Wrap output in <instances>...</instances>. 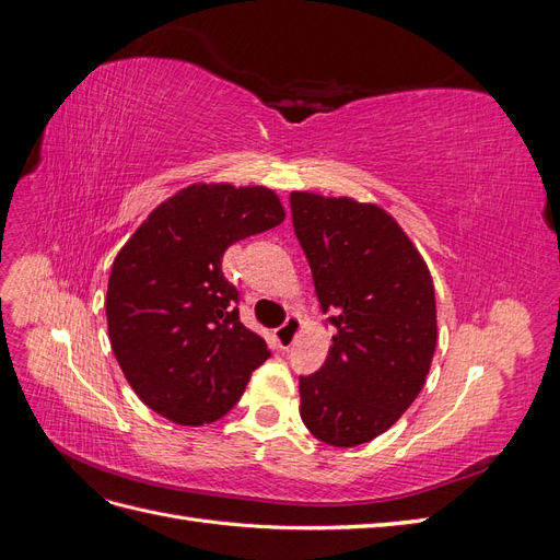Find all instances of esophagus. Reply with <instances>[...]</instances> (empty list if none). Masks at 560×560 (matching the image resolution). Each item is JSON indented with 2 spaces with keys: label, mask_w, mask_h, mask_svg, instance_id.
Returning a JSON list of instances; mask_svg holds the SVG:
<instances>
[{
  "label": "esophagus",
  "mask_w": 560,
  "mask_h": 560,
  "mask_svg": "<svg viewBox=\"0 0 560 560\" xmlns=\"http://www.w3.org/2000/svg\"><path fill=\"white\" fill-rule=\"evenodd\" d=\"M301 329V319L296 315H287V319L282 322V325L276 329V341L282 350L290 348L294 343V338Z\"/></svg>",
  "instance_id": "1"
}]
</instances>
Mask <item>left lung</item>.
<instances>
[{"instance_id":"obj_1","label":"left lung","mask_w":560,"mask_h":560,"mask_svg":"<svg viewBox=\"0 0 560 560\" xmlns=\"http://www.w3.org/2000/svg\"><path fill=\"white\" fill-rule=\"evenodd\" d=\"M290 208L319 308L336 329L325 364L299 376L301 420L319 442L360 446L393 428L425 385L434 284L385 210L299 191Z\"/></svg>"}]
</instances>
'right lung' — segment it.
<instances>
[{"instance_id": "right-lung-1", "label": "right lung", "mask_w": 560, "mask_h": 560, "mask_svg": "<svg viewBox=\"0 0 560 560\" xmlns=\"http://www.w3.org/2000/svg\"><path fill=\"white\" fill-rule=\"evenodd\" d=\"M264 186L194 184L147 217L116 254L107 287L109 341L138 397L177 425L226 416L270 350L238 313L224 252L278 226Z\"/></svg>"}]
</instances>
